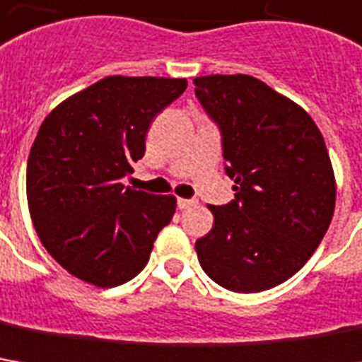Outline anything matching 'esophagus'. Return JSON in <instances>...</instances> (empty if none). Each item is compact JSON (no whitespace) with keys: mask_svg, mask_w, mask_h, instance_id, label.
I'll return each mask as SVG.
<instances>
[{"mask_svg":"<svg viewBox=\"0 0 362 362\" xmlns=\"http://www.w3.org/2000/svg\"><path fill=\"white\" fill-rule=\"evenodd\" d=\"M177 205H179V209L187 211V209H193L195 205H197V201L195 199H179L177 201Z\"/></svg>","mask_w":362,"mask_h":362,"instance_id":"esophagus-1","label":"esophagus"}]
</instances>
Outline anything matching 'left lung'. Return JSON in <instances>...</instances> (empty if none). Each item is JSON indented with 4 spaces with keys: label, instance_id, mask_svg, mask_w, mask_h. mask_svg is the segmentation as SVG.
Here are the masks:
<instances>
[{
    "label": "left lung",
    "instance_id": "1",
    "mask_svg": "<svg viewBox=\"0 0 362 362\" xmlns=\"http://www.w3.org/2000/svg\"><path fill=\"white\" fill-rule=\"evenodd\" d=\"M199 103L221 129L235 199L209 205L199 263L217 285L259 293L305 265L334 213V173L321 131L288 97L251 75L195 77Z\"/></svg>",
    "mask_w": 362,
    "mask_h": 362
}]
</instances>
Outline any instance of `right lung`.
I'll return each mask as SVG.
<instances>
[{
    "mask_svg": "<svg viewBox=\"0 0 362 362\" xmlns=\"http://www.w3.org/2000/svg\"><path fill=\"white\" fill-rule=\"evenodd\" d=\"M187 79L111 75L43 119L28 159V205L47 253L95 287L123 285L147 265L171 221L173 195L123 185L145 155L153 117Z\"/></svg>",
    "mask_w": 362,
    "mask_h": 362,
    "instance_id": "add662e5",
    "label": "right lung"
}]
</instances>
